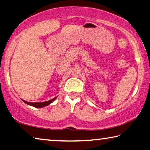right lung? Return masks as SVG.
Wrapping results in <instances>:
<instances>
[{"label": "right lung", "instance_id": "obj_1", "mask_svg": "<svg viewBox=\"0 0 150 150\" xmlns=\"http://www.w3.org/2000/svg\"><path fill=\"white\" fill-rule=\"evenodd\" d=\"M55 99H56V98H53V99L50 100H48V101L43 102H28L25 101V100H23V101L25 102V104L30 105V106H32L33 107H35V108H42V107L48 106V105L50 104L52 102L54 101Z\"/></svg>", "mask_w": 150, "mask_h": 150}]
</instances>
